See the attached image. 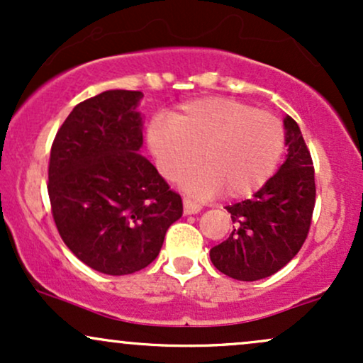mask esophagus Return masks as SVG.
Here are the masks:
<instances>
[{
	"label": "esophagus",
	"instance_id": "1",
	"mask_svg": "<svg viewBox=\"0 0 363 363\" xmlns=\"http://www.w3.org/2000/svg\"><path fill=\"white\" fill-rule=\"evenodd\" d=\"M182 205H184V215H194V213H199V211H201V205L193 201V199H189V198L182 199Z\"/></svg>",
	"mask_w": 363,
	"mask_h": 363
}]
</instances>
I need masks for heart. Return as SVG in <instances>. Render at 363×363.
<instances>
[{"mask_svg":"<svg viewBox=\"0 0 363 363\" xmlns=\"http://www.w3.org/2000/svg\"><path fill=\"white\" fill-rule=\"evenodd\" d=\"M147 140L169 179L198 164L201 153L205 167L181 179L189 193L211 196L225 189L228 198H245L272 179L285 135L269 112L235 99L205 97L179 106L170 119H153Z\"/></svg>","mask_w":363,"mask_h":363,"instance_id":"obj_1","label":"heart"}]
</instances>
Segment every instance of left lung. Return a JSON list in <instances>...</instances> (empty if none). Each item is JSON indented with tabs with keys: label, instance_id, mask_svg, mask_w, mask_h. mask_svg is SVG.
Listing matches in <instances>:
<instances>
[{
	"label": "left lung",
	"instance_id": "1",
	"mask_svg": "<svg viewBox=\"0 0 363 363\" xmlns=\"http://www.w3.org/2000/svg\"><path fill=\"white\" fill-rule=\"evenodd\" d=\"M286 158L252 199L225 206L234 230L215 245L210 259L218 272L240 281L272 277L301 251L315 203L312 158L298 124L283 119Z\"/></svg>",
	"mask_w": 363,
	"mask_h": 363
}]
</instances>
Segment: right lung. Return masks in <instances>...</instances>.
<instances>
[{"label":"right lung","instance_id":"obj_1","mask_svg":"<svg viewBox=\"0 0 363 363\" xmlns=\"http://www.w3.org/2000/svg\"><path fill=\"white\" fill-rule=\"evenodd\" d=\"M141 91L107 90L78 104L57 131L48 193L61 239L112 277L147 268L182 216L181 196L140 153Z\"/></svg>","mask_w":363,"mask_h":363}]
</instances>
